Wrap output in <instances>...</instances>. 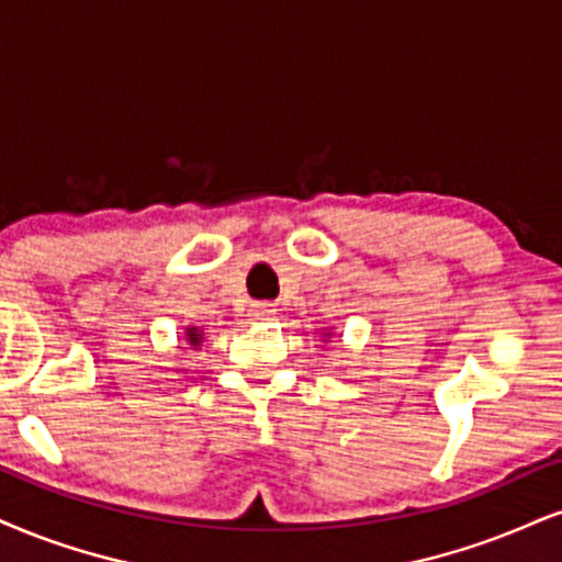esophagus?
<instances>
[{"mask_svg":"<svg viewBox=\"0 0 562 562\" xmlns=\"http://www.w3.org/2000/svg\"><path fill=\"white\" fill-rule=\"evenodd\" d=\"M273 304H268V302H255L252 307H249V317H252V321H270V317H273Z\"/></svg>","mask_w":562,"mask_h":562,"instance_id":"34e87169","label":"esophagus"}]
</instances>
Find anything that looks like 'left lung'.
Segmentation results:
<instances>
[{
    "instance_id": "obj_1",
    "label": "left lung",
    "mask_w": 562,
    "mask_h": 562,
    "mask_svg": "<svg viewBox=\"0 0 562 562\" xmlns=\"http://www.w3.org/2000/svg\"><path fill=\"white\" fill-rule=\"evenodd\" d=\"M325 336H330V334H325Z\"/></svg>"
}]
</instances>
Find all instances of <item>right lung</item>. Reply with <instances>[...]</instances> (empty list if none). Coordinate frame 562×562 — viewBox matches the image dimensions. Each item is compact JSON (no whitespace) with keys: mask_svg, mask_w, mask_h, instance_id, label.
Wrapping results in <instances>:
<instances>
[{"mask_svg":"<svg viewBox=\"0 0 562 562\" xmlns=\"http://www.w3.org/2000/svg\"><path fill=\"white\" fill-rule=\"evenodd\" d=\"M187 341H190L192 346H200V341H203V334H200L198 328H187Z\"/></svg>","mask_w":562,"mask_h":562,"instance_id":"right-lung-1","label":"right lung"}]
</instances>
